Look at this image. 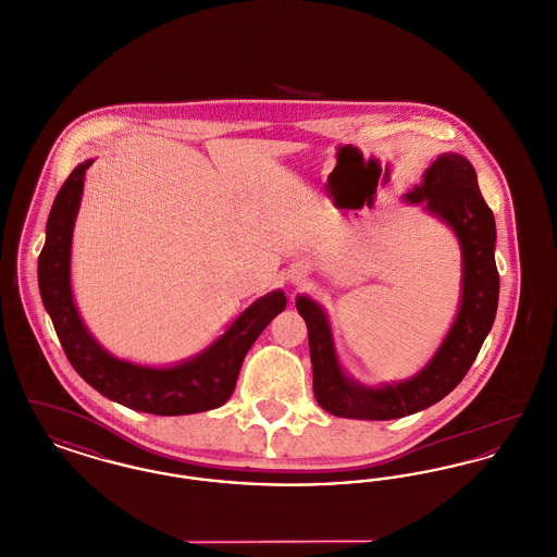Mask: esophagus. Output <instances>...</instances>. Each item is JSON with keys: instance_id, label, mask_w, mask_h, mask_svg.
I'll return each mask as SVG.
<instances>
[{"instance_id": "esophagus-1", "label": "esophagus", "mask_w": 557, "mask_h": 557, "mask_svg": "<svg viewBox=\"0 0 557 557\" xmlns=\"http://www.w3.org/2000/svg\"><path fill=\"white\" fill-rule=\"evenodd\" d=\"M290 282L292 284H300V275H292Z\"/></svg>"}]
</instances>
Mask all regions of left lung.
Wrapping results in <instances>:
<instances>
[{
	"mask_svg": "<svg viewBox=\"0 0 557 557\" xmlns=\"http://www.w3.org/2000/svg\"><path fill=\"white\" fill-rule=\"evenodd\" d=\"M403 200L441 219L461 250L459 309L432 359L416 375L368 386L346 373L330 319L307 294L296 296V309L309 330L313 393L321 409L348 420H397L418 413L447 397L472 368L478 350L497 315L499 273L495 265V216L478 189L470 160L445 152L425 169L420 186Z\"/></svg>",
	"mask_w": 557,
	"mask_h": 557,
	"instance_id": "obj_1",
	"label": "left lung"
}]
</instances>
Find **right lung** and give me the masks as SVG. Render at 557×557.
Wrapping results in <instances>:
<instances>
[{
    "label": "right lung",
    "mask_w": 557,
    "mask_h": 557,
    "mask_svg": "<svg viewBox=\"0 0 557 557\" xmlns=\"http://www.w3.org/2000/svg\"><path fill=\"white\" fill-rule=\"evenodd\" d=\"M91 162L94 159L77 164L60 187L37 263L41 300L71 366L100 395L135 411L187 416L221 407L236 388L248 348L269 321L286 309V294L273 290L257 298L211 345L175 366H139L110 355L83 323L71 286L73 230L83 198L85 171Z\"/></svg>",
    "instance_id": "obj_1"
}]
</instances>
